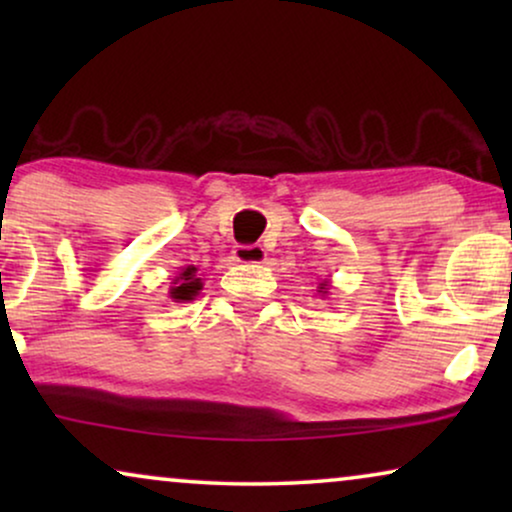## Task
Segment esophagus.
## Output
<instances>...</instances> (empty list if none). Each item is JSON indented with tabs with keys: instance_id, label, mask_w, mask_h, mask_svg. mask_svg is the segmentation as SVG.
Segmentation results:
<instances>
[{
	"instance_id": "1",
	"label": "esophagus",
	"mask_w": 512,
	"mask_h": 512,
	"mask_svg": "<svg viewBox=\"0 0 512 512\" xmlns=\"http://www.w3.org/2000/svg\"><path fill=\"white\" fill-rule=\"evenodd\" d=\"M268 258V251H265L261 244H247V247H235L233 261L242 265H261Z\"/></svg>"
}]
</instances>
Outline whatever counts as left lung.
I'll return each instance as SVG.
<instances>
[{"label": "left lung", "instance_id": "obj_1", "mask_svg": "<svg viewBox=\"0 0 512 512\" xmlns=\"http://www.w3.org/2000/svg\"><path fill=\"white\" fill-rule=\"evenodd\" d=\"M328 286H331V282H328V279H321L319 286H317V293H319L321 298L328 296Z\"/></svg>", "mask_w": 512, "mask_h": 512}]
</instances>
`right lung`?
Here are the masks:
<instances>
[{
  "mask_svg": "<svg viewBox=\"0 0 512 512\" xmlns=\"http://www.w3.org/2000/svg\"><path fill=\"white\" fill-rule=\"evenodd\" d=\"M200 291L202 279L198 277V268H195V265H186V268H181L179 275L172 279L170 298L174 303H191Z\"/></svg>",
  "mask_w": 512,
  "mask_h": 512,
  "instance_id": "add662e5",
  "label": "right lung"
}]
</instances>
